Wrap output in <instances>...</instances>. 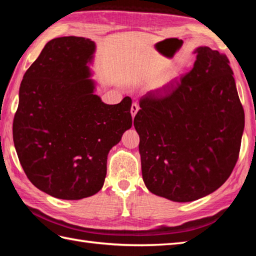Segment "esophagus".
I'll use <instances>...</instances> for the list:
<instances>
[{"instance_id": "1", "label": "esophagus", "mask_w": 256, "mask_h": 256, "mask_svg": "<svg viewBox=\"0 0 256 256\" xmlns=\"http://www.w3.org/2000/svg\"><path fill=\"white\" fill-rule=\"evenodd\" d=\"M138 110H140V106H138V103H133L132 106H131V114H132L133 118H134L135 116H136V113L138 112Z\"/></svg>"}]
</instances>
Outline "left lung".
Listing matches in <instances>:
<instances>
[{
  "label": "left lung",
  "instance_id": "8db88e82",
  "mask_svg": "<svg viewBox=\"0 0 256 256\" xmlns=\"http://www.w3.org/2000/svg\"><path fill=\"white\" fill-rule=\"evenodd\" d=\"M192 69L148 91L134 118L145 186L176 202L204 197L234 168L244 130L229 59L204 46Z\"/></svg>",
  "mask_w": 256,
  "mask_h": 256
}]
</instances>
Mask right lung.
Returning <instances> with one entry per match:
<instances>
[{
	"label": "right lung",
	"mask_w": 256,
	"mask_h": 256,
	"mask_svg": "<svg viewBox=\"0 0 256 256\" xmlns=\"http://www.w3.org/2000/svg\"><path fill=\"white\" fill-rule=\"evenodd\" d=\"M89 38H54L27 69L20 86L13 140L27 178L55 198L96 194L108 154L132 128V100L106 104L94 94Z\"/></svg>",
	"instance_id": "add662e5"
}]
</instances>
